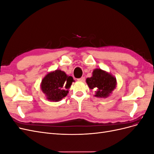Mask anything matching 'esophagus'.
<instances>
[{
    "label": "esophagus",
    "instance_id": "esophagus-1",
    "mask_svg": "<svg viewBox=\"0 0 154 154\" xmlns=\"http://www.w3.org/2000/svg\"><path fill=\"white\" fill-rule=\"evenodd\" d=\"M77 80H78V81H80V82H84V81H85V77H82V78H80L77 79Z\"/></svg>",
    "mask_w": 154,
    "mask_h": 154
}]
</instances>
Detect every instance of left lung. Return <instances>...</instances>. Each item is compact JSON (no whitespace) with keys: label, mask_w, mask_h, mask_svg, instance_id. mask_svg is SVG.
<instances>
[{"label":"left lung","mask_w":154,"mask_h":154,"mask_svg":"<svg viewBox=\"0 0 154 154\" xmlns=\"http://www.w3.org/2000/svg\"><path fill=\"white\" fill-rule=\"evenodd\" d=\"M86 82L88 87L96 92L95 96L98 97H108L116 85V79L100 69L94 70L92 76L87 78Z\"/></svg>","instance_id":"left-lung-1"}]
</instances>
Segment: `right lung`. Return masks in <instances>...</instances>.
<instances>
[{"mask_svg": "<svg viewBox=\"0 0 154 154\" xmlns=\"http://www.w3.org/2000/svg\"><path fill=\"white\" fill-rule=\"evenodd\" d=\"M74 82L72 76H68L60 70L48 73L42 81V91L52 101H58L66 97L72 83Z\"/></svg>", "mask_w": 154, "mask_h": 154, "instance_id": "right-lung-1", "label": "right lung"}]
</instances>
